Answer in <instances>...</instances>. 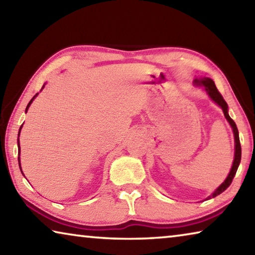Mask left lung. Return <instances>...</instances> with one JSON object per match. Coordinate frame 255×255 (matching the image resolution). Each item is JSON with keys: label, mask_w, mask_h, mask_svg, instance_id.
Masks as SVG:
<instances>
[{"label": "left lung", "mask_w": 255, "mask_h": 255, "mask_svg": "<svg viewBox=\"0 0 255 255\" xmlns=\"http://www.w3.org/2000/svg\"><path fill=\"white\" fill-rule=\"evenodd\" d=\"M195 84L196 85H202L205 86V90L208 93V96L210 97L211 100L214 102L217 103V105L222 108L223 112H224V116H225V118L227 119V122L230 123L231 127L233 129V132H234V138H235V156H234V162H233V166L231 169L230 174L226 178V180L224 181V182L219 185V187L215 190V191L211 193V196H209L207 199H210V198H215L217 197L218 195H221L222 192L225 191V190L230 187L233 179H234V176L236 174V171L239 169V165H240V162H241V155H242V150H241V143H240V137H239V130H237V127H236V124L234 123V120H233L230 115H228V106L226 101L224 100V98L222 97V94L219 93V91L216 88V85L214 83V81L209 79V77H202V79L199 80H195Z\"/></svg>", "instance_id": "8db88e82"}]
</instances>
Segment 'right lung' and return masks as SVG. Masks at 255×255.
<instances>
[{"label":"right lung","instance_id":"1","mask_svg":"<svg viewBox=\"0 0 255 255\" xmlns=\"http://www.w3.org/2000/svg\"><path fill=\"white\" fill-rule=\"evenodd\" d=\"M42 88H44V86H42ZM38 96V93L36 94V96H34L32 99H31V100H30V102L28 103V106H27V108H25V112H27L28 111V108L30 107V105H31V102L33 101V99L34 98H36ZM21 128H22V126H21L20 127V130H21ZM19 135H20V131H19ZM18 148H19V155H20V143H19V138H18ZM18 161H19V166H20V170H21V165H20V157H18Z\"/></svg>","mask_w":255,"mask_h":255}]
</instances>
